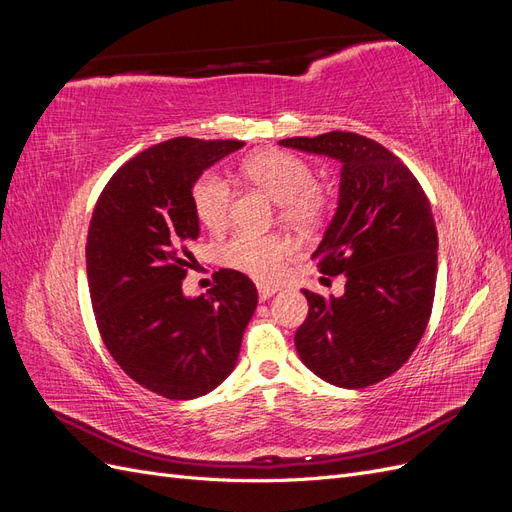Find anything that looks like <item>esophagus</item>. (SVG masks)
Segmentation results:
<instances>
[{
    "label": "esophagus",
    "mask_w": 512,
    "mask_h": 512,
    "mask_svg": "<svg viewBox=\"0 0 512 512\" xmlns=\"http://www.w3.org/2000/svg\"><path fill=\"white\" fill-rule=\"evenodd\" d=\"M280 290L277 286H267V284H258V297H260V301H267V299H271L273 294Z\"/></svg>",
    "instance_id": "esophagus-1"
}]
</instances>
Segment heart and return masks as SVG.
<instances>
[{
    "label": "heart",
    "mask_w": 512,
    "mask_h": 512,
    "mask_svg": "<svg viewBox=\"0 0 512 512\" xmlns=\"http://www.w3.org/2000/svg\"><path fill=\"white\" fill-rule=\"evenodd\" d=\"M241 173L275 203L282 205V218L294 226H314L327 211V196L314 185V173L307 162L282 149L256 151L241 162ZM230 185L213 173L200 177L192 188V207L198 222L218 232L226 226L230 213ZM292 245L275 235L239 232L222 250L224 262L232 269L252 275L258 282L280 277Z\"/></svg>",
    "instance_id": "obj_1"
}]
</instances>
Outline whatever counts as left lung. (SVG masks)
Masks as SVG:
<instances>
[{
	"mask_svg": "<svg viewBox=\"0 0 512 512\" xmlns=\"http://www.w3.org/2000/svg\"><path fill=\"white\" fill-rule=\"evenodd\" d=\"M280 145L342 164L333 220L312 258L346 275L342 297L303 290L294 346L307 369L342 389L376 384L421 342L436 294L438 230L421 183L380 143L354 132L284 138Z\"/></svg>",
	"mask_w": 512,
	"mask_h": 512,
	"instance_id": "left-lung-1",
	"label": "left lung"
}]
</instances>
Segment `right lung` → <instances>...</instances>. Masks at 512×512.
<instances>
[{
    "label": "right lung",
    "instance_id": "add662e5",
    "mask_svg": "<svg viewBox=\"0 0 512 512\" xmlns=\"http://www.w3.org/2000/svg\"><path fill=\"white\" fill-rule=\"evenodd\" d=\"M241 141L170 138L123 164L102 190L87 235V282L100 335L126 374L166 399L207 395L235 369L258 292L220 269L209 294L185 297L192 188Z\"/></svg>",
    "mask_w": 512,
    "mask_h": 512
}]
</instances>
